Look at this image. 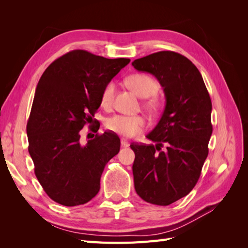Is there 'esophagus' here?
<instances>
[{
	"instance_id": "34e87169",
	"label": "esophagus",
	"mask_w": 248,
	"mask_h": 248,
	"mask_svg": "<svg viewBox=\"0 0 248 248\" xmlns=\"http://www.w3.org/2000/svg\"><path fill=\"white\" fill-rule=\"evenodd\" d=\"M120 143H121V146H123V147H128L129 146V141L127 140H124V139L121 140Z\"/></svg>"
}]
</instances>
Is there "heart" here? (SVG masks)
I'll return each instance as SVG.
<instances>
[{
  "instance_id": "heart-1",
  "label": "heart",
  "mask_w": 248,
  "mask_h": 248,
  "mask_svg": "<svg viewBox=\"0 0 248 248\" xmlns=\"http://www.w3.org/2000/svg\"><path fill=\"white\" fill-rule=\"evenodd\" d=\"M127 85L140 98H149L156 93L157 83L155 78L145 73H134L125 78ZM115 93V84L113 82L108 83L103 88L101 93V105L103 108H109L113 103ZM147 107L150 108H155L157 107L156 100L152 99L147 102ZM146 120L143 116H124L115 115L109 117L105 127L110 132H114L125 138H132L143 132L146 128Z\"/></svg>"
}]
</instances>
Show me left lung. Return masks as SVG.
I'll return each mask as SVG.
<instances>
[{"label":"left lung","instance_id":"1","mask_svg":"<svg viewBox=\"0 0 248 248\" xmlns=\"http://www.w3.org/2000/svg\"><path fill=\"white\" fill-rule=\"evenodd\" d=\"M132 66L155 76L166 100L159 123L146 136L156 144L130 146L134 187L145 202L168 205L186 196L200 177L212 134L211 99L196 66L176 52H156Z\"/></svg>","mask_w":248,"mask_h":248}]
</instances>
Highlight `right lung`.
<instances>
[{
    "instance_id": "right-lung-1",
    "label": "right lung",
    "mask_w": 248,
    "mask_h": 248,
    "mask_svg": "<svg viewBox=\"0 0 248 248\" xmlns=\"http://www.w3.org/2000/svg\"><path fill=\"white\" fill-rule=\"evenodd\" d=\"M129 62L73 50L52 62L37 84L26 125L29 152L37 179L55 202L75 207L98 194L120 140L104 132L82 144L80 131L93 121L105 85Z\"/></svg>"
}]
</instances>
